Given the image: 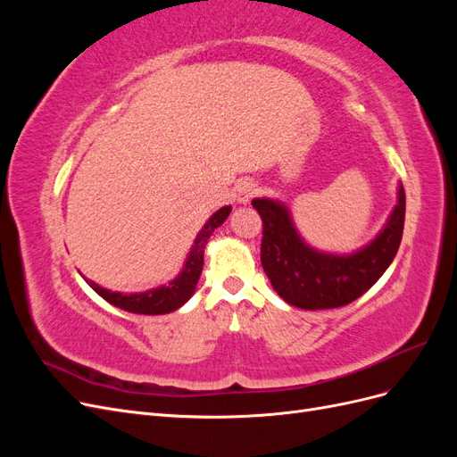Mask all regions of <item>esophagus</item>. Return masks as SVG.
<instances>
[{
	"mask_svg": "<svg viewBox=\"0 0 457 457\" xmlns=\"http://www.w3.org/2000/svg\"><path fill=\"white\" fill-rule=\"evenodd\" d=\"M255 195V183L250 181V179H242V181L237 183L234 187V198H237L238 204H247Z\"/></svg>",
	"mask_w": 457,
	"mask_h": 457,
	"instance_id": "1",
	"label": "esophagus"
}]
</instances>
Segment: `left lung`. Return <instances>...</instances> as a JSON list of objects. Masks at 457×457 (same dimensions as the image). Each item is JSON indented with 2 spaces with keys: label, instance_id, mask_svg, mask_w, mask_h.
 Segmentation results:
<instances>
[{
  "label": "left lung",
  "instance_id": "8db88e82",
  "mask_svg": "<svg viewBox=\"0 0 457 457\" xmlns=\"http://www.w3.org/2000/svg\"><path fill=\"white\" fill-rule=\"evenodd\" d=\"M262 219L261 265L286 303L305 311L337 309L353 303L376 284L393 262L404 230L406 195L398 183V202L371 242L347 255L309 245L280 200L255 198Z\"/></svg>",
  "mask_w": 457,
  "mask_h": 457
}]
</instances>
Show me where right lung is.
Here are the masks:
<instances>
[{
	"mask_svg": "<svg viewBox=\"0 0 457 457\" xmlns=\"http://www.w3.org/2000/svg\"><path fill=\"white\" fill-rule=\"evenodd\" d=\"M230 210H232L230 205H225V207H220L219 212H215L210 219H207V223L202 227L195 244H192V247H190V252H188L187 261L183 265V270L179 272L171 282L146 289V292H139V294L110 292V289L101 287L99 284H95L87 278H86V282L104 301H108L110 305H114V307L123 309L128 312H135V314L173 312L179 307H183L185 303L192 297V294H195L196 284H198L200 274H202V267H204L205 244H207V240H210L213 230L225 223L227 217L230 215Z\"/></svg>",
	"mask_w": 457,
	"mask_h": 457,
	"instance_id": "1",
	"label": "right lung"
}]
</instances>
